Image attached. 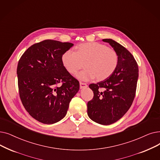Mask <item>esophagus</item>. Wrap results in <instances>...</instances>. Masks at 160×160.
<instances>
[{"mask_svg": "<svg viewBox=\"0 0 160 160\" xmlns=\"http://www.w3.org/2000/svg\"><path fill=\"white\" fill-rule=\"evenodd\" d=\"M80 89H82V88H86L88 87V85L86 84V83H84V82H80Z\"/></svg>", "mask_w": 160, "mask_h": 160, "instance_id": "34e87169", "label": "esophagus"}]
</instances>
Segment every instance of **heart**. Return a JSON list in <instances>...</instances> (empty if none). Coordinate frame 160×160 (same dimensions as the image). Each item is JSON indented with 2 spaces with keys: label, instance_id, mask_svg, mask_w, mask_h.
<instances>
[{
  "label": "heart",
  "instance_id": "b5f03b06",
  "mask_svg": "<svg viewBox=\"0 0 160 160\" xmlns=\"http://www.w3.org/2000/svg\"><path fill=\"white\" fill-rule=\"evenodd\" d=\"M76 49V52L65 51L61 55V62L71 74L77 73L85 62L86 68L76 75L79 80L88 81L96 77L98 80H105L113 74L118 64L116 52L103 44L97 42L82 43Z\"/></svg>",
  "mask_w": 160,
  "mask_h": 160
}]
</instances>
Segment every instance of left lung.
<instances>
[{
  "instance_id": "8db88e82",
  "label": "left lung",
  "mask_w": 160,
  "mask_h": 160,
  "mask_svg": "<svg viewBox=\"0 0 160 160\" xmlns=\"http://www.w3.org/2000/svg\"><path fill=\"white\" fill-rule=\"evenodd\" d=\"M118 55V64L110 77L89 86L93 98L88 102L89 118L101 125L119 120L131 107L135 96L138 68L134 57L126 48L112 39H103Z\"/></svg>"
}]
</instances>
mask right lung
<instances>
[{
	"mask_svg": "<svg viewBox=\"0 0 160 160\" xmlns=\"http://www.w3.org/2000/svg\"><path fill=\"white\" fill-rule=\"evenodd\" d=\"M73 45L45 40L29 47L18 62L21 101L29 114L41 123L52 124L63 119L78 92L79 82L61 62L62 54Z\"/></svg>",
	"mask_w": 160,
	"mask_h": 160,
	"instance_id": "obj_1",
	"label": "right lung"
}]
</instances>
